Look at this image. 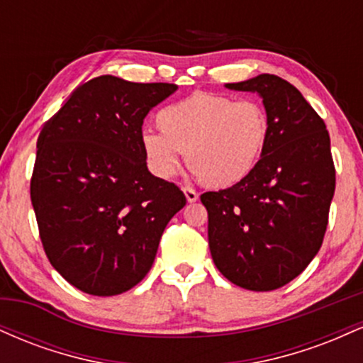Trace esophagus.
<instances>
[{
    "instance_id": "esophagus-1",
    "label": "esophagus",
    "mask_w": 363,
    "mask_h": 363,
    "mask_svg": "<svg viewBox=\"0 0 363 363\" xmlns=\"http://www.w3.org/2000/svg\"><path fill=\"white\" fill-rule=\"evenodd\" d=\"M182 191H184V194H186V199H187V201H189V203H194V201H198L199 194L196 193V191L193 189V187L186 186V187H182Z\"/></svg>"
}]
</instances>
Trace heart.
<instances>
[{"mask_svg": "<svg viewBox=\"0 0 363 363\" xmlns=\"http://www.w3.org/2000/svg\"><path fill=\"white\" fill-rule=\"evenodd\" d=\"M160 133L145 131L141 148L150 169L169 179L182 153L189 169L211 187L244 181L264 155L272 136L266 107L252 99L196 91L158 111Z\"/></svg>", "mask_w": 363, "mask_h": 363, "instance_id": "heart-1", "label": "heart"}]
</instances>
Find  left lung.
<instances>
[{"instance_id": "obj_1", "label": "left lung", "mask_w": 363, "mask_h": 363, "mask_svg": "<svg viewBox=\"0 0 363 363\" xmlns=\"http://www.w3.org/2000/svg\"><path fill=\"white\" fill-rule=\"evenodd\" d=\"M227 89L261 95L272 136L244 181L201 194L211 257L237 286L277 290L297 278L323 245L336 186L329 133L301 91L277 74Z\"/></svg>"}]
</instances>
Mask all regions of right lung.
I'll return each instance as SVG.
<instances>
[{
	"label": "right lung",
	"mask_w": 363,
	"mask_h": 363,
	"mask_svg": "<svg viewBox=\"0 0 363 363\" xmlns=\"http://www.w3.org/2000/svg\"><path fill=\"white\" fill-rule=\"evenodd\" d=\"M176 90L102 74L78 86L37 138L30 199L40 242L54 269L85 294L138 285L186 205L174 182L148 172L141 148L148 111Z\"/></svg>",
	"instance_id": "obj_1"
}]
</instances>
